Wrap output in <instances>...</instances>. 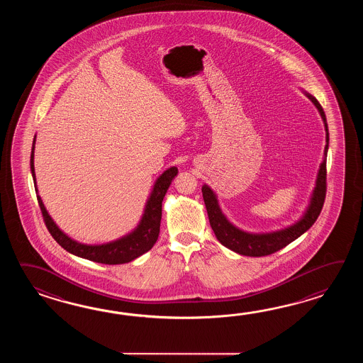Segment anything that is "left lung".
Wrapping results in <instances>:
<instances>
[{"label":"left lung","instance_id":"left-lung-1","mask_svg":"<svg viewBox=\"0 0 363 363\" xmlns=\"http://www.w3.org/2000/svg\"><path fill=\"white\" fill-rule=\"evenodd\" d=\"M308 99L315 105L316 108L319 110L322 119H323L324 127H325V147H324V160L318 179H316L315 189L313 193V197L310 201V206L305 216H302L301 220L297 223L280 230V231L271 232V233H247V232L241 231L232 225L225 216L222 214V210L219 208L218 201H216V194L208 188V185L202 186V196L205 201V206L208 210V222L216 233V239L219 242L228 249L233 250L235 253H239L241 255H247V257H264L270 255L280 249L286 247L288 244L300 238L303 232L308 231V228L315 223L318 216L323 208L324 200H325V192H327V150H328V127H327V121H325V114H324L323 108L320 104L306 93Z\"/></svg>","mask_w":363,"mask_h":363}]
</instances>
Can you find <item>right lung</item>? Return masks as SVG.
<instances>
[{
  "label": "right lung",
  "mask_w": 363,
  "mask_h": 363,
  "mask_svg": "<svg viewBox=\"0 0 363 363\" xmlns=\"http://www.w3.org/2000/svg\"><path fill=\"white\" fill-rule=\"evenodd\" d=\"M33 150H35V140L32 145L31 152V171L33 182L35 179V167H33ZM178 175L177 167H170L164 171L155 182V188L147 200L145 206V213L141 219L138 228L127 235L125 238L116 240L104 245H84L69 239L63 232L55 225L53 219L48 214L47 208L44 206L43 201L38 196L40 210L44 218L48 231L53 236V239L66 249L69 253L89 259L93 262L105 263V264H122V263L131 262L135 258L147 253L150 250L160 235V225L162 218V201L164 194L170 186L172 179ZM38 191V188H36Z\"/></svg>",
  "instance_id": "add662e5"
}]
</instances>
